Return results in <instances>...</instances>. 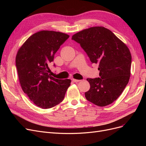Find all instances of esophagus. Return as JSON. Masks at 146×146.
Segmentation results:
<instances>
[{
    "label": "esophagus",
    "instance_id": "1",
    "mask_svg": "<svg viewBox=\"0 0 146 146\" xmlns=\"http://www.w3.org/2000/svg\"><path fill=\"white\" fill-rule=\"evenodd\" d=\"M72 81L74 82H79L80 80H77V79H72Z\"/></svg>",
    "mask_w": 146,
    "mask_h": 146
}]
</instances>
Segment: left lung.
Wrapping results in <instances>:
<instances>
[{
	"instance_id": "obj_1",
	"label": "left lung",
	"mask_w": 146,
	"mask_h": 146,
	"mask_svg": "<svg viewBox=\"0 0 146 146\" xmlns=\"http://www.w3.org/2000/svg\"><path fill=\"white\" fill-rule=\"evenodd\" d=\"M80 45L92 64H99V77L88 78L87 100L99 106L114 102L128 83L131 55L127 45L108 29L102 27L84 29L72 36Z\"/></svg>"
}]
</instances>
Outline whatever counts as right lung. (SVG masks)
<instances>
[{"mask_svg":"<svg viewBox=\"0 0 146 146\" xmlns=\"http://www.w3.org/2000/svg\"><path fill=\"white\" fill-rule=\"evenodd\" d=\"M68 38L62 33L41 31L29 37L18 51L16 66L21 88L30 100L42 109L62 102L70 85V79L51 76L48 66Z\"/></svg>","mask_w":146,"mask_h":146,"instance_id":"1","label":"right lung"}]
</instances>
